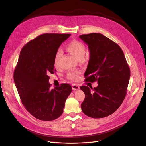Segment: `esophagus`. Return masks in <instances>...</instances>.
<instances>
[{"label":"esophagus","mask_w":146,"mask_h":146,"mask_svg":"<svg viewBox=\"0 0 146 146\" xmlns=\"http://www.w3.org/2000/svg\"><path fill=\"white\" fill-rule=\"evenodd\" d=\"M72 89L73 90H77L78 89H79V86L78 85H76V84H73V85H72Z\"/></svg>","instance_id":"obj_1"}]
</instances>
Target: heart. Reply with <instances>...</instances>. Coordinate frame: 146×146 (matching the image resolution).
Listing matches in <instances>:
<instances>
[{"label":"heart","instance_id":"heart-1","mask_svg":"<svg viewBox=\"0 0 146 146\" xmlns=\"http://www.w3.org/2000/svg\"><path fill=\"white\" fill-rule=\"evenodd\" d=\"M66 49L68 52H70L76 58L80 60L81 58H84L86 53V48L83 42L78 41L74 40L68 43L66 46ZM63 52L60 50H58L54 54L53 59L54 66L57 68L59 67L60 61L61 56H62ZM79 72H72L67 73V78L72 80H77L79 79Z\"/></svg>","mask_w":146,"mask_h":146}]
</instances>
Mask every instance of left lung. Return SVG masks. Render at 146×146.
<instances>
[{"instance_id":"left-lung-1","label":"left lung","mask_w":146,"mask_h":146,"mask_svg":"<svg viewBox=\"0 0 146 146\" xmlns=\"http://www.w3.org/2000/svg\"><path fill=\"white\" fill-rule=\"evenodd\" d=\"M79 38L88 45L90 59L85 81H97V87L82 86L85 98L83 112L94 118L108 117L115 112L126 96L130 69L119 46L99 33L83 34Z\"/></svg>"}]
</instances>
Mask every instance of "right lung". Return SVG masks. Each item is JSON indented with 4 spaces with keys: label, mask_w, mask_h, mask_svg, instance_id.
I'll return each instance as SVG.
<instances>
[{
    "label": "right lung",
    "mask_w": 146,
    "mask_h": 146,
    "mask_svg": "<svg viewBox=\"0 0 146 146\" xmlns=\"http://www.w3.org/2000/svg\"><path fill=\"white\" fill-rule=\"evenodd\" d=\"M70 34L47 33L29 41L22 48L13 79L23 105L35 118L52 121L63 112L72 92L67 83L51 88L49 74L55 72L53 59L60 45Z\"/></svg>",
    "instance_id": "1"
}]
</instances>
